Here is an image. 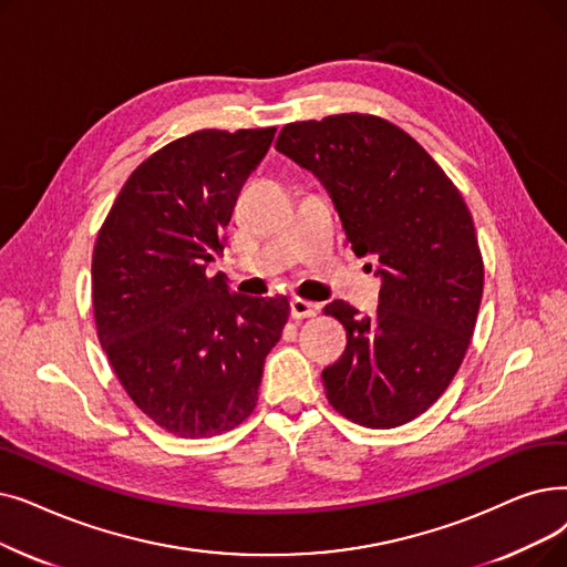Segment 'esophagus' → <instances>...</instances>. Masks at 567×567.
Returning <instances> with one entry per match:
<instances>
[{"label": "esophagus", "mask_w": 567, "mask_h": 567, "mask_svg": "<svg viewBox=\"0 0 567 567\" xmlns=\"http://www.w3.org/2000/svg\"><path fill=\"white\" fill-rule=\"evenodd\" d=\"M317 310H319V306L317 303H312V301H306V299H291V303H289V312H291V317L293 319H306V317H315L317 315Z\"/></svg>", "instance_id": "34e87169"}]
</instances>
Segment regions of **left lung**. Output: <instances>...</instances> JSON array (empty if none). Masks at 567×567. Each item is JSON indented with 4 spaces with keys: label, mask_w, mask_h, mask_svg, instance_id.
I'll list each match as a JSON object with an SVG mask.
<instances>
[{
    "label": "left lung",
    "mask_w": 567,
    "mask_h": 567,
    "mask_svg": "<svg viewBox=\"0 0 567 567\" xmlns=\"http://www.w3.org/2000/svg\"><path fill=\"white\" fill-rule=\"evenodd\" d=\"M276 151L312 171L352 250L380 261L373 315L324 308L348 331L322 373L327 399L368 429L408 424L450 386L475 331L484 261L471 210L424 147L378 115L291 122Z\"/></svg>",
    "instance_id": "1"
}]
</instances>
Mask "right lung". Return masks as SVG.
I'll list each match as a JSON object with an SVG mask.
<instances>
[{"mask_svg": "<svg viewBox=\"0 0 567 567\" xmlns=\"http://www.w3.org/2000/svg\"><path fill=\"white\" fill-rule=\"evenodd\" d=\"M274 136L202 130L171 141L132 171L94 243L96 336L136 408L181 437L248 420L287 324L285 297H243L206 274Z\"/></svg>", "mask_w": 567, "mask_h": 567, "instance_id": "obj_1", "label": "right lung"}]
</instances>
